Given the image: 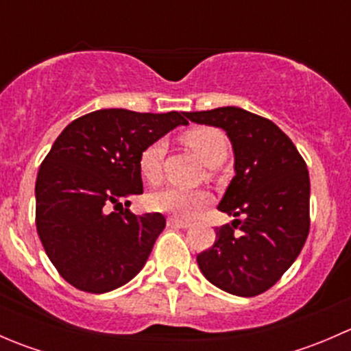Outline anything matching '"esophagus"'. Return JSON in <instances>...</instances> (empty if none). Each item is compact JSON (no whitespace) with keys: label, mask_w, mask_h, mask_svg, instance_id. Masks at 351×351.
Returning <instances> with one entry per match:
<instances>
[{"label":"esophagus","mask_w":351,"mask_h":351,"mask_svg":"<svg viewBox=\"0 0 351 351\" xmlns=\"http://www.w3.org/2000/svg\"><path fill=\"white\" fill-rule=\"evenodd\" d=\"M168 226L173 229H189L190 228V222L189 221H180V219H168Z\"/></svg>","instance_id":"1"}]
</instances>
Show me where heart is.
Listing matches in <instances>:
<instances>
[{"label": "heart", "instance_id": "obj_1", "mask_svg": "<svg viewBox=\"0 0 351 351\" xmlns=\"http://www.w3.org/2000/svg\"><path fill=\"white\" fill-rule=\"evenodd\" d=\"M183 141L207 166H219L228 154V139L222 130L214 129V127H197V129L189 130L183 136ZM162 156H165V143L161 139L151 143L141 153L139 169L141 175L147 182L156 183L161 178ZM147 202L156 212H165L180 219H192L210 205L212 195L207 190L165 186L151 193Z\"/></svg>", "mask_w": 351, "mask_h": 351}]
</instances>
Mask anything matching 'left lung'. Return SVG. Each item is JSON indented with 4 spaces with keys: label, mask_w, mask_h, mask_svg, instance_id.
I'll return each instance as SVG.
<instances>
[{
    "label": "left lung",
    "mask_w": 351,
    "mask_h": 351,
    "mask_svg": "<svg viewBox=\"0 0 351 351\" xmlns=\"http://www.w3.org/2000/svg\"><path fill=\"white\" fill-rule=\"evenodd\" d=\"M186 119L226 130L234 153L236 175L217 208L236 219L215 229L198 268L224 292L258 295L280 280L309 234L306 161L271 120L243 108L190 112Z\"/></svg>",
    "instance_id": "1"
}]
</instances>
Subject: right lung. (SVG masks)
<instances>
[{
	"label": "right lung",
	"instance_id": "right-lung-1",
	"mask_svg": "<svg viewBox=\"0 0 351 351\" xmlns=\"http://www.w3.org/2000/svg\"><path fill=\"white\" fill-rule=\"evenodd\" d=\"M185 115L97 110L52 144L35 183V224L49 260L73 287L105 293L143 270L166 219L116 208L143 193L144 147L186 125Z\"/></svg>",
	"mask_w": 351,
	"mask_h": 351
}]
</instances>
